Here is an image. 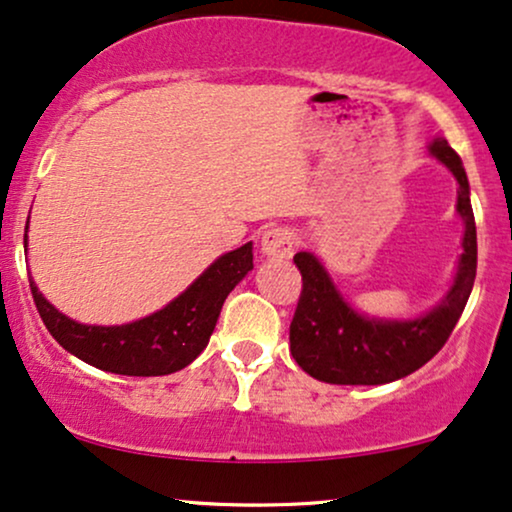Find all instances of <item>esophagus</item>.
<instances>
[{
  "instance_id": "34e87169",
  "label": "esophagus",
  "mask_w": 512,
  "mask_h": 512,
  "mask_svg": "<svg viewBox=\"0 0 512 512\" xmlns=\"http://www.w3.org/2000/svg\"><path fill=\"white\" fill-rule=\"evenodd\" d=\"M295 229L290 226H271L262 234L260 250L262 255L271 257V260H288L295 250Z\"/></svg>"
}]
</instances>
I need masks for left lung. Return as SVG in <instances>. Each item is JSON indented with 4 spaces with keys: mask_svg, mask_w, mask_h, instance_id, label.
Masks as SVG:
<instances>
[{
    "mask_svg": "<svg viewBox=\"0 0 512 512\" xmlns=\"http://www.w3.org/2000/svg\"><path fill=\"white\" fill-rule=\"evenodd\" d=\"M458 181L456 212L463 219V252L454 281L437 307L416 319L361 314L333 283L314 252L293 257L302 274V295L290 323V354L304 373L331 385H385L404 378L435 357L461 319L477 274V231L468 174L449 141L428 144Z\"/></svg>",
    "mask_w": 512,
    "mask_h": 512,
    "instance_id": "obj_1",
    "label": "left lung"
}]
</instances>
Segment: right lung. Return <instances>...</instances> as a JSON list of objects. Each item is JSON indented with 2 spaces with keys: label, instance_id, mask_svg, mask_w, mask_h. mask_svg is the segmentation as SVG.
Wrapping results in <instances>:
<instances>
[{
  "label": "right lung",
  "instance_id": "right-lung-1",
  "mask_svg": "<svg viewBox=\"0 0 512 512\" xmlns=\"http://www.w3.org/2000/svg\"><path fill=\"white\" fill-rule=\"evenodd\" d=\"M23 248L28 250V224ZM250 269L252 243H245L217 257L184 293L167 302L163 309L122 326L80 323L58 312L32 278L30 290L44 326L66 352L101 371L148 378L181 371L208 347L226 295Z\"/></svg>",
  "mask_w": 512,
  "mask_h": 512
}]
</instances>
